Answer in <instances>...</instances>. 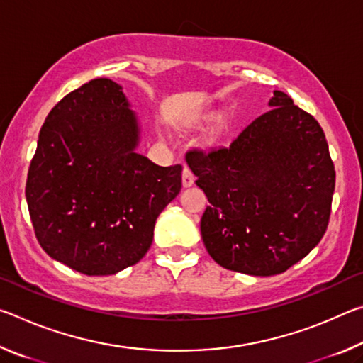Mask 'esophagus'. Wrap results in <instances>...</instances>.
Instances as JSON below:
<instances>
[{"label":"esophagus","mask_w":363,"mask_h":363,"mask_svg":"<svg viewBox=\"0 0 363 363\" xmlns=\"http://www.w3.org/2000/svg\"><path fill=\"white\" fill-rule=\"evenodd\" d=\"M194 182H195L194 171L190 169L187 164H186V167H184V169H182V186L184 187H190Z\"/></svg>","instance_id":"esophagus-1"}]
</instances>
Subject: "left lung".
Masks as SVG:
<instances>
[{
    "label": "left lung",
    "mask_w": 363,
    "mask_h": 363,
    "mask_svg": "<svg viewBox=\"0 0 363 363\" xmlns=\"http://www.w3.org/2000/svg\"><path fill=\"white\" fill-rule=\"evenodd\" d=\"M229 147L186 153L210 206L200 230L224 269L269 277L290 269L327 232L335 164L314 116L274 91Z\"/></svg>",
    "instance_id": "1"
}]
</instances>
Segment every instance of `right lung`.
<instances>
[{
	"instance_id": "right-lung-1",
	"label": "right lung",
	"mask_w": 363,
	"mask_h": 363,
	"mask_svg": "<svg viewBox=\"0 0 363 363\" xmlns=\"http://www.w3.org/2000/svg\"><path fill=\"white\" fill-rule=\"evenodd\" d=\"M121 86L84 83L41 126L26 196L36 240L86 275H113L145 256L158 214L181 192L182 167L136 153L139 126Z\"/></svg>"
}]
</instances>
